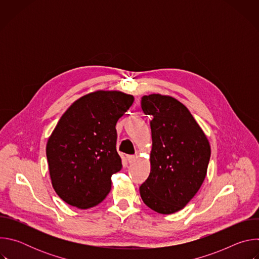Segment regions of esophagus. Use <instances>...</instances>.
Wrapping results in <instances>:
<instances>
[{
    "mask_svg": "<svg viewBox=\"0 0 259 259\" xmlns=\"http://www.w3.org/2000/svg\"><path fill=\"white\" fill-rule=\"evenodd\" d=\"M136 159H137V156H134V155H130V156H127V160H128V162H129L130 164L134 163V162L136 161Z\"/></svg>",
    "mask_w": 259,
    "mask_h": 259,
    "instance_id": "esophagus-1",
    "label": "esophagus"
}]
</instances>
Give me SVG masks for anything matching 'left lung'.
<instances>
[{"mask_svg":"<svg viewBox=\"0 0 259 259\" xmlns=\"http://www.w3.org/2000/svg\"><path fill=\"white\" fill-rule=\"evenodd\" d=\"M141 108L152 117L151 173L140 188L143 203L172 214L195 197L207 174L211 149L186 105L172 96H143Z\"/></svg>","mask_w":259,"mask_h":259,"instance_id":"8db88e82","label":"left lung"}]
</instances>
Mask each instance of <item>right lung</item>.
<instances>
[{
	"label": "right lung",
	"instance_id": "1",
	"mask_svg": "<svg viewBox=\"0 0 259 259\" xmlns=\"http://www.w3.org/2000/svg\"><path fill=\"white\" fill-rule=\"evenodd\" d=\"M134 97L97 90L73 102L51 133L46 155L52 187L61 200L79 209L101 203L122 168L117 152L118 120Z\"/></svg>",
	"mask_w": 259,
	"mask_h": 259
}]
</instances>
